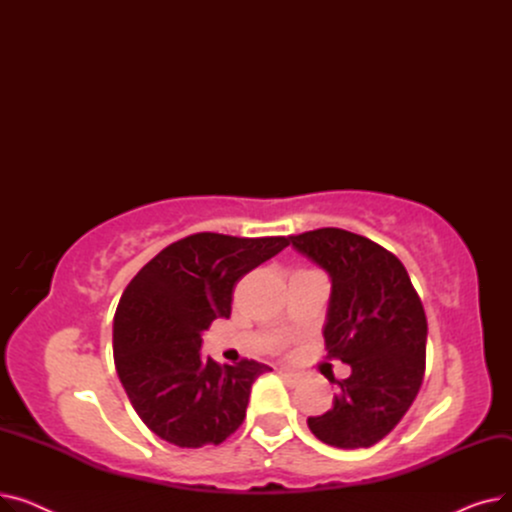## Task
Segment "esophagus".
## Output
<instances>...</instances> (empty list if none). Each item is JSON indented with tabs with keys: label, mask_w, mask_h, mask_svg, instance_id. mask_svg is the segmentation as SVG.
<instances>
[{
	"label": "esophagus",
	"mask_w": 512,
	"mask_h": 512,
	"mask_svg": "<svg viewBox=\"0 0 512 512\" xmlns=\"http://www.w3.org/2000/svg\"><path fill=\"white\" fill-rule=\"evenodd\" d=\"M280 373H282V375H286V378H288L290 382H294V384H297V382L301 380L297 373H294V371H290V369H286V367H282V369H280Z\"/></svg>",
	"instance_id": "34e87169"
}]
</instances>
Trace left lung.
<instances>
[{
    "label": "left lung",
    "instance_id": "1",
    "mask_svg": "<svg viewBox=\"0 0 512 512\" xmlns=\"http://www.w3.org/2000/svg\"><path fill=\"white\" fill-rule=\"evenodd\" d=\"M290 242L332 280L324 340L330 359L351 365V375L334 382L332 409L307 425L324 444L369 448L392 432L421 388V299L400 259L365 236L319 228L288 236Z\"/></svg>",
    "mask_w": 512,
    "mask_h": 512
}]
</instances>
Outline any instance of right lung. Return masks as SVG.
<instances>
[{
	"label": "right lung",
	"instance_id": "obj_1",
	"mask_svg": "<svg viewBox=\"0 0 512 512\" xmlns=\"http://www.w3.org/2000/svg\"><path fill=\"white\" fill-rule=\"evenodd\" d=\"M288 247L286 236L199 232L159 251L130 280L114 315V363L130 405L180 448L222 444L247 417L253 382L270 367L201 357V334L230 317L236 282Z\"/></svg>",
	"mask_w": 512,
	"mask_h": 512
}]
</instances>
